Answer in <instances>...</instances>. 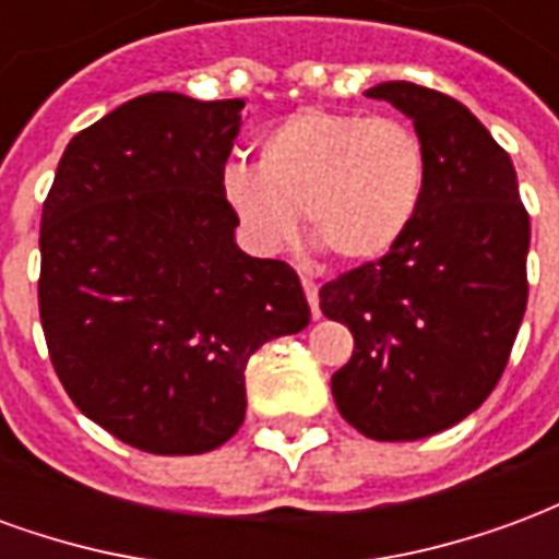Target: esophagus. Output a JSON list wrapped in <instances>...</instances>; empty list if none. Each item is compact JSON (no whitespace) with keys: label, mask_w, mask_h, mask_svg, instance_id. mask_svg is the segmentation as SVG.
<instances>
[{"label":"esophagus","mask_w":559,"mask_h":559,"mask_svg":"<svg viewBox=\"0 0 559 559\" xmlns=\"http://www.w3.org/2000/svg\"><path fill=\"white\" fill-rule=\"evenodd\" d=\"M302 287H305V296H308V305H311V317L320 320V287H317L311 278H302Z\"/></svg>","instance_id":"obj_1"}]
</instances>
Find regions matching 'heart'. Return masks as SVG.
Returning <instances> with one entry per match:
<instances>
[{
	"label": "heart",
	"mask_w": 559,
	"mask_h": 559,
	"mask_svg": "<svg viewBox=\"0 0 559 559\" xmlns=\"http://www.w3.org/2000/svg\"><path fill=\"white\" fill-rule=\"evenodd\" d=\"M425 194V148L399 119L308 107L260 138V160L227 164L221 197L245 239L278 254L305 233L344 263L386 257Z\"/></svg>",
	"instance_id": "b5f03b06"
}]
</instances>
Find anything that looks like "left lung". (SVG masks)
<instances>
[{
    "label": "left lung",
    "instance_id": "8db88e82",
    "mask_svg": "<svg viewBox=\"0 0 559 559\" xmlns=\"http://www.w3.org/2000/svg\"><path fill=\"white\" fill-rule=\"evenodd\" d=\"M365 95L413 119L425 194L386 257L320 290L356 341L332 395L365 437L421 440L467 419L503 374L527 308L530 218L512 158L464 104L404 80Z\"/></svg>",
    "mask_w": 559,
    "mask_h": 559
}]
</instances>
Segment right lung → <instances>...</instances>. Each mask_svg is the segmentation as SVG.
Masks as SVG:
<instances>
[{
  "label": "right lung",
  "instance_id": "1",
  "mask_svg": "<svg viewBox=\"0 0 559 559\" xmlns=\"http://www.w3.org/2000/svg\"><path fill=\"white\" fill-rule=\"evenodd\" d=\"M242 98H131L62 152L41 212L38 308L62 386L152 455H200L245 421V365L308 326L299 275L236 245L221 173Z\"/></svg>",
  "mask_w": 559,
  "mask_h": 559
}]
</instances>
